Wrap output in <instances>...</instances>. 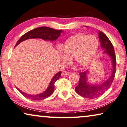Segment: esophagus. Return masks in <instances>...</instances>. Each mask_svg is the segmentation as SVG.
Returning a JSON list of instances; mask_svg holds the SVG:
<instances>
[{
    "label": "esophagus",
    "instance_id": "esophagus-1",
    "mask_svg": "<svg viewBox=\"0 0 127 127\" xmlns=\"http://www.w3.org/2000/svg\"><path fill=\"white\" fill-rule=\"evenodd\" d=\"M69 74H70V73H68V71H63L62 73V76H65V75H68Z\"/></svg>",
    "mask_w": 127,
    "mask_h": 127
}]
</instances>
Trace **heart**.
<instances>
[{
	"label": "heart",
	"instance_id": "heart-1",
	"mask_svg": "<svg viewBox=\"0 0 127 127\" xmlns=\"http://www.w3.org/2000/svg\"><path fill=\"white\" fill-rule=\"evenodd\" d=\"M98 46V41L94 36L76 34L66 40L63 49H59V56L65 63L73 57L74 62L78 66L88 67L94 62Z\"/></svg>",
	"mask_w": 127,
	"mask_h": 127
}]
</instances>
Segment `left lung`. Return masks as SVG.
<instances>
[{"label": "left lung", "instance_id": "obj_1", "mask_svg": "<svg viewBox=\"0 0 127 127\" xmlns=\"http://www.w3.org/2000/svg\"><path fill=\"white\" fill-rule=\"evenodd\" d=\"M98 37L100 41L101 47L104 50L103 54H107L110 57L111 63V71L109 77L102 83L92 84L89 81V71L80 73V78L77 86L75 87V90L80 95L87 98H95L103 94L110 87L114 79L115 71H116V57L114 47L107 36L98 31Z\"/></svg>", "mask_w": 127, "mask_h": 127}]
</instances>
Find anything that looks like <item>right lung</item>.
Masks as SVG:
<instances>
[{"label":"right lung","mask_w":127,"mask_h":127,"mask_svg":"<svg viewBox=\"0 0 127 127\" xmlns=\"http://www.w3.org/2000/svg\"><path fill=\"white\" fill-rule=\"evenodd\" d=\"M63 32V30H57L54 29L48 28V27H40V28L34 29L27 32L26 33H25V34L21 37L20 39L17 41L15 47L22 41H25L26 40L30 39V38H41V39L44 40L45 41H56L59 38V37L60 36L61 33H62ZM61 73H62V72L59 71L54 75L53 77L52 78V80L50 82L47 89L44 92L40 93V94H28V93H25L20 90L17 87H16L17 88V89L19 91V92H20L22 95H23L28 98L35 101L45 99L47 97H49L53 93L54 90V83L57 80L60 78L61 77Z\"/></svg>","instance_id":"obj_1"}]
</instances>
